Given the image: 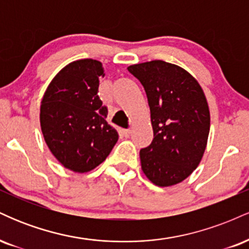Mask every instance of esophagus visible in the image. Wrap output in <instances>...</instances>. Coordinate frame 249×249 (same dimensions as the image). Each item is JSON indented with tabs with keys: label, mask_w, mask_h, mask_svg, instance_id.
<instances>
[{
	"label": "esophagus",
	"mask_w": 249,
	"mask_h": 249,
	"mask_svg": "<svg viewBox=\"0 0 249 249\" xmlns=\"http://www.w3.org/2000/svg\"><path fill=\"white\" fill-rule=\"evenodd\" d=\"M122 133H123V136L126 137V138H127V137L130 136L131 130H130V128H124V130H122Z\"/></svg>",
	"instance_id": "1"
}]
</instances>
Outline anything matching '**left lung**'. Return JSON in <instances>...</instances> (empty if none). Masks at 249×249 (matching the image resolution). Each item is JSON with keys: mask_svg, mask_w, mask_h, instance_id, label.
Here are the masks:
<instances>
[{"mask_svg": "<svg viewBox=\"0 0 249 249\" xmlns=\"http://www.w3.org/2000/svg\"><path fill=\"white\" fill-rule=\"evenodd\" d=\"M145 89L153 141L142 148V170L150 181L167 187L185 180L206 150L211 117L200 84L179 65L160 59L127 68Z\"/></svg>", "mask_w": 249, "mask_h": 249, "instance_id": "obj_1", "label": "left lung"}]
</instances>
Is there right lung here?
I'll return each instance as SVG.
<instances>
[{
	"mask_svg": "<svg viewBox=\"0 0 249 249\" xmlns=\"http://www.w3.org/2000/svg\"><path fill=\"white\" fill-rule=\"evenodd\" d=\"M101 77L99 61L71 62L53 77L41 102L39 122L48 147L63 166L77 173L102 164L118 141L97 95Z\"/></svg>",
	"mask_w": 249,
	"mask_h": 249,
	"instance_id": "right-lung-1",
	"label": "right lung"
}]
</instances>
